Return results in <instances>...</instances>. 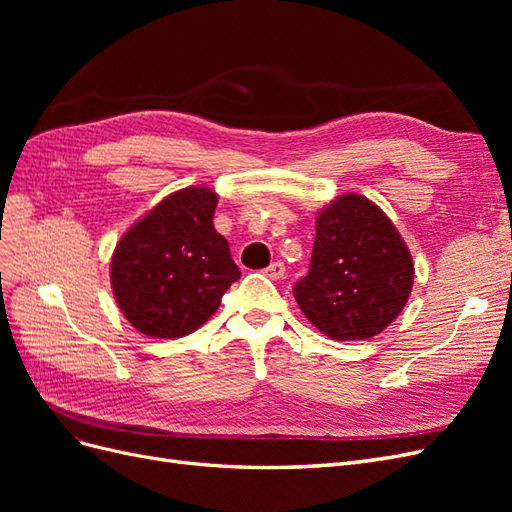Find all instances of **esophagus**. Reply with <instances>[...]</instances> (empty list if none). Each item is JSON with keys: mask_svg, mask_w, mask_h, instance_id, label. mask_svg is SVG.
I'll use <instances>...</instances> for the list:
<instances>
[{"mask_svg": "<svg viewBox=\"0 0 512 512\" xmlns=\"http://www.w3.org/2000/svg\"><path fill=\"white\" fill-rule=\"evenodd\" d=\"M265 275L269 277V280H282V277L286 275L284 262H271V265L265 269Z\"/></svg>", "mask_w": 512, "mask_h": 512, "instance_id": "1", "label": "esophagus"}]
</instances>
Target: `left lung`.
Segmentation results:
<instances>
[{
    "label": "left lung",
    "instance_id": "1",
    "mask_svg": "<svg viewBox=\"0 0 512 512\" xmlns=\"http://www.w3.org/2000/svg\"><path fill=\"white\" fill-rule=\"evenodd\" d=\"M414 262L371 200L344 194L316 218L312 262L292 292L305 318L337 342L369 339L401 314Z\"/></svg>",
    "mask_w": 512,
    "mask_h": 512
}]
</instances>
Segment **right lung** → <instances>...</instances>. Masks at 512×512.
<instances>
[{
  "label": "right lung",
  "mask_w": 512,
  "mask_h": 512,
  "mask_svg": "<svg viewBox=\"0 0 512 512\" xmlns=\"http://www.w3.org/2000/svg\"><path fill=\"white\" fill-rule=\"evenodd\" d=\"M218 194L185 188L166 196L115 247L111 284L134 329L175 339L215 314L241 277L228 241L213 228Z\"/></svg>",
  "instance_id": "obj_1"
}]
</instances>
